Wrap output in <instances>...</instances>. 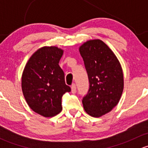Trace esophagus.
<instances>
[{
	"mask_svg": "<svg viewBox=\"0 0 148 148\" xmlns=\"http://www.w3.org/2000/svg\"><path fill=\"white\" fill-rule=\"evenodd\" d=\"M71 92H72V93H75L76 91H77V86H76V85L74 84H73L71 85Z\"/></svg>",
	"mask_w": 148,
	"mask_h": 148,
	"instance_id": "obj_1",
	"label": "esophagus"
}]
</instances>
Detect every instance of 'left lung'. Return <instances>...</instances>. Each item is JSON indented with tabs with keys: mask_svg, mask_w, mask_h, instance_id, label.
Here are the masks:
<instances>
[{
	"mask_svg": "<svg viewBox=\"0 0 148 148\" xmlns=\"http://www.w3.org/2000/svg\"><path fill=\"white\" fill-rule=\"evenodd\" d=\"M79 50L89 81V92L82 99L84 109L92 117H100L120 101L124 89L122 66L114 52L100 39L89 40Z\"/></svg>",
	"mask_w": 148,
	"mask_h": 148,
	"instance_id": "obj_1",
	"label": "left lung"
}]
</instances>
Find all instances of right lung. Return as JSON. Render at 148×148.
<instances>
[{"instance_id": "add662e5", "label": "right lung", "mask_w": 148, "mask_h": 148, "mask_svg": "<svg viewBox=\"0 0 148 148\" xmlns=\"http://www.w3.org/2000/svg\"><path fill=\"white\" fill-rule=\"evenodd\" d=\"M63 53L57 46H43L31 55L22 74V92L28 105L44 117L59 114L62 96L71 91L59 65Z\"/></svg>"}]
</instances>
